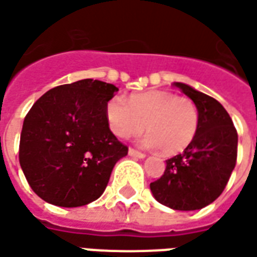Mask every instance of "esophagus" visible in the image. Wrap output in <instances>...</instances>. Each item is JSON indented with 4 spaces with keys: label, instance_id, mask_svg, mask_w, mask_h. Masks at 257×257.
I'll return each instance as SVG.
<instances>
[{
    "label": "esophagus",
    "instance_id": "34e87169",
    "mask_svg": "<svg viewBox=\"0 0 257 257\" xmlns=\"http://www.w3.org/2000/svg\"><path fill=\"white\" fill-rule=\"evenodd\" d=\"M129 156H132V158H138V159H145L146 158V155L142 153V152H138L136 149H132V148H129Z\"/></svg>",
    "mask_w": 257,
    "mask_h": 257
}]
</instances>
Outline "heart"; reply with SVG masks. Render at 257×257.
Instances as JSON below:
<instances>
[{
  "label": "heart",
  "instance_id": "1",
  "mask_svg": "<svg viewBox=\"0 0 257 257\" xmlns=\"http://www.w3.org/2000/svg\"><path fill=\"white\" fill-rule=\"evenodd\" d=\"M106 119L115 135L122 139L143 136L146 148H160L166 155L183 152L194 141L200 115L190 98L177 97L166 90H146L129 97V101L115 95L106 104Z\"/></svg>",
  "mask_w": 257,
  "mask_h": 257
}]
</instances>
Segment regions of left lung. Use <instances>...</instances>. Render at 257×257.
<instances>
[{"instance_id":"8db88e82","label":"left lung","mask_w":257,"mask_h":257,"mask_svg":"<svg viewBox=\"0 0 257 257\" xmlns=\"http://www.w3.org/2000/svg\"><path fill=\"white\" fill-rule=\"evenodd\" d=\"M174 85L195 104L200 125L184 152L166 160L165 173L151 183V191L169 208L194 211L215 201L224 191L236 165L238 134L215 98L184 83Z\"/></svg>"}]
</instances>
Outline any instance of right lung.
Segmentation results:
<instances>
[{
  "label": "right lung",
  "instance_id": "1",
  "mask_svg": "<svg viewBox=\"0 0 257 257\" xmlns=\"http://www.w3.org/2000/svg\"><path fill=\"white\" fill-rule=\"evenodd\" d=\"M116 91L114 84L84 78L55 87L33 104L21 132L19 163L42 200L73 208L104 193L115 163L128 155L106 119Z\"/></svg>",
  "mask_w": 257,
  "mask_h": 257
}]
</instances>
